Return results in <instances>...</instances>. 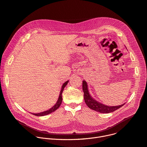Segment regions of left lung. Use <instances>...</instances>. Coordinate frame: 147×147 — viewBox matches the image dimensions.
<instances>
[{
    "instance_id": "left-lung-1",
    "label": "left lung",
    "mask_w": 147,
    "mask_h": 147,
    "mask_svg": "<svg viewBox=\"0 0 147 147\" xmlns=\"http://www.w3.org/2000/svg\"><path fill=\"white\" fill-rule=\"evenodd\" d=\"M82 90L84 91V98L86 105L87 106L92 110H94L96 111L100 112L101 113H109L113 112L121 107H122L125 104H123L120 106H109L102 105L100 102L97 101L96 100L92 98L88 89L87 83L85 80L82 81Z\"/></svg>"
}]
</instances>
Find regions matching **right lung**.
I'll use <instances>...</instances> for the list:
<instances>
[{
  "label": "right lung",
  "instance_id": "right-lung-1",
  "mask_svg": "<svg viewBox=\"0 0 147 147\" xmlns=\"http://www.w3.org/2000/svg\"><path fill=\"white\" fill-rule=\"evenodd\" d=\"M68 82H69V81H67L63 84L62 87V89H61V90H60V95H59V98H58L56 103L55 104V105H54L52 107H51V109H50L48 110L41 112V113H32V114L34 115H35V116H46L47 115H49L51 113H52V112L55 111V110H56L60 107V105H61L62 101V92H63V89L66 87V85L67 84Z\"/></svg>",
  "mask_w": 147,
  "mask_h": 147
}]
</instances>
